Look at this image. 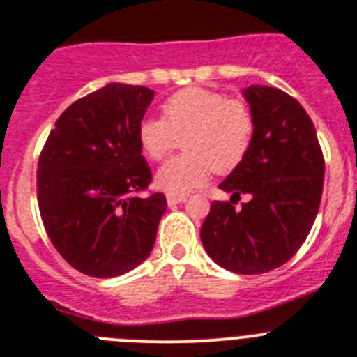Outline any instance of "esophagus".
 I'll return each instance as SVG.
<instances>
[{"label":"esophagus","instance_id":"obj_1","mask_svg":"<svg viewBox=\"0 0 357 357\" xmlns=\"http://www.w3.org/2000/svg\"><path fill=\"white\" fill-rule=\"evenodd\" d=\"M185 196H174V194H167V204H169V207H176L178 204H183L185 202Z\"/></svg>","mask_w":357,"mask_h":357}]
</instances>
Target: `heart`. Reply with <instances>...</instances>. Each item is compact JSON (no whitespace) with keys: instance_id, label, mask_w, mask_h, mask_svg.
I'll list each match as a JSON object with an SVG mask.
<instances>
[{"instance_id":"heart-1","label":"heart","mask_w":357,"mask_h":357,"mask_svg":"<svg viewBox=\"0 0 357 357\" xmlns=\"http://www.w3.org/2000/svg\"><path fill=\"white\" fill-rule=\"evenodd\" d=\"M163 119L146 117L137 126L143 153L161 161L183 139V155L169 159L155 174L163 192L183 196L205 185L211 172L236 169L253 143L255 117L238 98L205 88H187L161 106Z\"/></svg>"}]
</instances>
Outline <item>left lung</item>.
Returning a JSON list of instances; mask_svg holds the SVG:
<instances>
[{
	"mask_svg": "<svg viewBox=\"0 0 357 357\" xmlns=\"http://www.w3.org/2000/svg\"><path fill=\"white\" fill-rule=\"evenodd\" d=\"M244 97L253 143L220 183L233 196L211 204L199 238L218 266L257 275L286 264L304 244L319 211L324 158L312 119L294 97L269 86H249ZM240 193L252 199L234 209Z\"/></svg>",
	"mask_w": 357,
	"mask_h": 357,
	"instance_id": "8db88e82",
	"label": "left lung"
}]
</instances>
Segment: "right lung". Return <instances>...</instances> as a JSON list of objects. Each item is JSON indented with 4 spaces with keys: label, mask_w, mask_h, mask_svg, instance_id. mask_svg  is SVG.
<instances>
[{
    "label": "right lung",
    "mask_w": 357,
    "mask_h": 357,
    "mask_svg": "<svg viewBox=\"0 0 357 357\" xmlns=\"http://www.w3.org/2000/svg\"><path fill=\"white\" fill-rule=\"evenodd\" d=\"M153 98L144 86L106 84L58 117L38 159V207L63 260L109 279L150 255L165 194L141 198L152 172L137 126Z\"/></svg>",
    "instance_id": "add662e5"
}]
</instances>
